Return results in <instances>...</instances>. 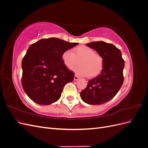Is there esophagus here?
Listing matches in <instances>:
<instances>
[{
    "mask_svg": "<svg viewBox=\"0 0 148 148\" xmlns=\"http://www.w3.org/2000/svg\"><path fill=\"white\" fill-rule=\"evenodd\" d=\"M79 78V77H78V76L75 75V77H74V80H75V81H77V80H78Z\"/></svg>",
    "mask_w": 148,
    "mask_h": 148,
    "instance_id": "esophagus-1",
    "label": "esophagus"
}]
</instances>
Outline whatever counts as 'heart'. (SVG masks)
I'll list each match as a JSON object with an SVG mask.
<instances>
[{
    "instance_id": "obj_1",
    "label": "heart",
    "mask_w": 148,
    "mask_h": 148,
    "mask_svg": "<svg viewBox=\"0 0 148 148\" xmlns=\"http://www.w3.org/2000/svg\"><path fill=\"white\" fill-rule=\"evenodd\" d=\"M62 59L65 66L69 69H75L76 73L83 77H95L99 75L104 67V59L99 53H95L91 47L86 46H80L74 49L72 52L70 50L65 51L62 54Z\"/></svg>"
}]
</instances>
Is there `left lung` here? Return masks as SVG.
<instances>
[{
	"mask_svg": "<svg viewBox=\"0 0 148 148\" xmlns=\"http://www.w3.org/2000/svg\"><path fill=\"white\" fill-rule=\"evenodd\" d=\"M86 45L102 56L104 67L97 77L89 80L80 96L87 104L101 105L112 99L122 86L125 62L121 51L113 44L96 41Z\"/></svg>",
	"mask_w": 148,
	"mask_h": 148,
	"instance_id": "8db88e82",
	"label": "left lung"
}]
</instances>
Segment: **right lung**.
<instances>
[{"instance_id": "right-lung-1", "label": "right lung", "mask_w": 148, "mask_h": 148, "mask_svg": "<svg viewBox=\"0 0 148 148\" xmlns=\"http://www.w3.org/2000/svg\"><path fill=\"white\" fill-rule=\"evenodd\" d=\"M78 44L51 38L30 45L21 62V84L31 100L49 105L59 99L65 85L75 77L64 64L62 54Z\"/></svg>"}]
</instances>
